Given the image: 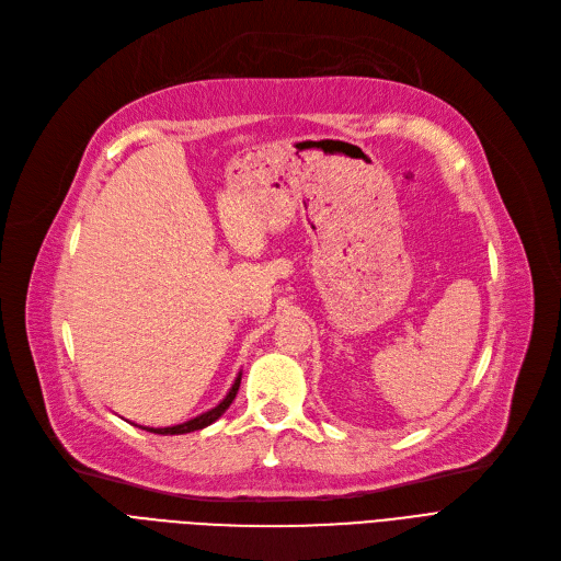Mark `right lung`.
<instances>
[{
	"instance_id": "obj_1",
	"label": "right lung",
	"mask_w": 561,
	"mask_h": 561,
	"mask_svg": "<svg viewBox=\"0 0 561 561\" xmlns=\"http://www.w3.org/2000/svg\"><path fill=\"white\" fill-rule=\"evenodd\" d=\"M239 387H241V373H239V377L233 379V385H231L229 393H227L214 409L204 411V414H199V416H195V419H191V421H186V423L172 425V427H142V425H136V427L147 430V432H154V434H163V436H168V434H188V432H195V430H202V427H209L211 423H216V421L225 414V411L229 409V404L233 402L236 393H239Z\"/></svg>"
}]
</instances>
